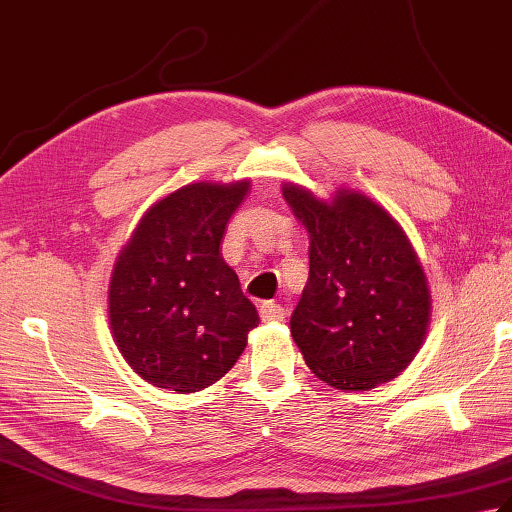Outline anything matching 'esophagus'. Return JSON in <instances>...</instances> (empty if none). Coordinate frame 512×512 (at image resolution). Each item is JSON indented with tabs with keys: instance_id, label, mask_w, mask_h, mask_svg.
I'll list each match as a JSON object with an SVG mask.
<instances>
[{
	"instance_id": "34e87169",
	"label": "esophagus",
	"mask_w": 512,
	"mask_h": 512,
	"mask_svg": "<svg viewBox=\"0 0 512 512\" xmlns=\"http://www.w3.org/2000/svg\"><path fill=\"white\" fill-rule=\"evenodd\" d=\"M259 317H262L264 323H277V321H284L286 317V308H281L279 303L275 301H264L262 306H259Z\"/></svg>"
}]
</instances>
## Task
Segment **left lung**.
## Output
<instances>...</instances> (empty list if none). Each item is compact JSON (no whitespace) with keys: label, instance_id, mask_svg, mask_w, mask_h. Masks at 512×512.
<instances>
[{"label":"left lung","instance_id":"left-lung-1","mask_svg":"<svg viewBox=\"0 0 512 512\" xmlns=\"http://www.w3.org/2000/svg\"><path fill=\"white\" fill-rule=\"evenodd\" d=\"M284 200L310 235V277L290 332L312 374L343 391H369L416 358L431 321V292L398 220L363 191L321 200L297 182Z\"/></svg>","mask_w":512,"mask_h":512}]
</instances>
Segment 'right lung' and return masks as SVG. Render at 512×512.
<instances>
[{"label":"right lung","mask_w":512,"mask_h":512,"mask_svg":"<svg viewBox=\"0 0 512 512\" xmlns=\"http://www.w3.org/2000/svg\"><path fill=\"white\" fill-rule=\"evenodd\" d=\"M250 180L191 182L140 217L107 290L118 352L160 389L193 394L228 374L259 314L222 257L231 215Z\"/></svg>","instance_id":"1"}]
</instances>
